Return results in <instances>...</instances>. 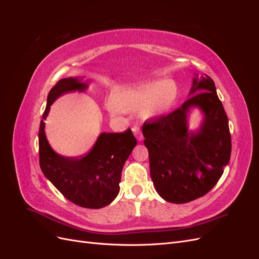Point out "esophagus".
I'll use <instances>...</instances> for the list:
<instances>
[{"label": "esophagus", "mask_w": 259, "mask_h": 259, "mask_svg": "<svg viewBox=\"0 0 259 259\" xmlns=\"http://www.w3.org/2000/svg\"><path fill=\"white\" fill-rule=\"evenodd\" d=\"M132 131H133V133H134V135H135V137L137 138V140H139V142H142L144 136H143V134H142V131H140V128L135 125V126H133Z\"/></svg>", "instance_id": "34e87169"}]
</instances>
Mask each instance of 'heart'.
I'll use <instances>...</instances> for the list:
<instances>
[{"instance_id": "heart-1", "label": "heart", "mask_w": 259, "mask_h": 259, "mask_svg": "<svg viewBox=\"0 0 259 259\" xmlns=\"http://www.w3.org/2000/svg\"><path fill=\"white\" fill-rule=\"evenodd\" d=\"M177 95V84L170 79L121 85L108 101V109L112 113L140 109L142 116L150 119L166 113L174 106Z\"/></svg>"}]
</instances>
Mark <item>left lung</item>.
<instances>
[{
  "mask_svg": "<svg viewBox=\"0 0 259 259\" xmlns=\"http://www.w3.org/2000/svg\"><path fill=\"white\" fill-rule=\"evenodd\" d=\"M189 95L175 111L143 125L155 190L176 204L206 194L222 177L231 154L228 117L214 81L206 74H194ZM194 107L203 117L191 131L189 113Z\"/></svg>",
  "mask_w": 259,
  "mask_h": 259,
  "instance_id": "1",
  "label": "left lung"
}]
</instances>
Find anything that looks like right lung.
Returning <instances> with one entry per match:
<instances>
[{"mask_svg": "<svg viewBox=\"0 0 259 259\" xmlns=\"http://www.w3.org/2000/svg\"><path fill=\"white\" fill-rule=\"evenodd\" d=\"M90 81V80H89ZM89 81L83 77L61 79L50 91L38 131V154L44 176L62 195L85 208H101L116 198L125 162L137 145L131 128L123 133H101L91 151L82 158H69L53 150L45 135L51 106L67 93L84 92Z\"/></svg>", "mask_w": 259, "mask_h": 259, "instance_id": "1", "label": "right lung"}]
</instances>
